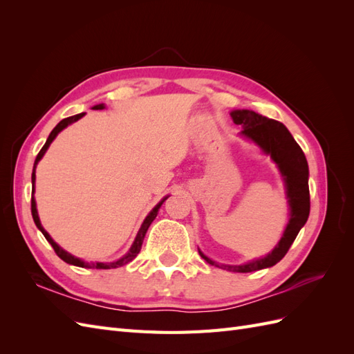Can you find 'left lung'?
Masks as SVG:
<instances>
[{"mask_svg":"<svg viewBox=\"0 0 354 354\" xmlns=\"http://www.w3.org/2000/svg\"><path fill=\"white\" fill-rule=\"evenodd\" d=\"M230 116L234 124L242 127L241 134L261 147V151L270 155L273 162L279 168L285 181L286 198L289 203V221L283 232V236L277 242L274 250L264 259H259L241 266L218 264L208 259L199 251V255L207 263L221 267L229 272L248 273L272 267L279 263L288 250L291 248L298 232L306 224L310 214V192H308V165L304 152L294 140L288 128L274 120H269L263 115L248 109L232 111Z\"/></svg>","mask_w":354,"mask_h":354,"instance_id":"8db88e82","label":"left lung"}]
</instances>
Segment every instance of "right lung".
<instances>
[{"instance_id": "add662e5", "label": "right lung", "mask_w": 354, "mask_h": 354, "mask_svg": "<svg viewBox=\"0 0 354 354\" xmlns=\"http://www.w3.org/2000/svg\"><path fill=\"white\" fill-rule=\"evenodd\" d=\"M93 109L94 111H102V109H104V104L103 103H100V104H95V106H93ZM85 113L82 112V113H78V115H73V116H69V118H65V120H62L55 128H53V131L50 133V136H48V138H47V142H46V145L42 146V149L39 151V153L37 155V159H35V164H34V169H32V189L35 190V168H37V165H38V162L41 160V158L44 156V153L47 152V149H48V146L51 145V142L55 140L56 138V136L63 130V128H66L68 125H71L72 122H77L78 120H81V118L84 116ZM34 190H32V199H30V211H32V217H34V221H35V224H37V227L42 232V234H44V238L50 242V245L53 246V250H55V252L60 257V259L65 261V263H68V264H73V266H78V267H88V269H116V267H121V266H124V264H127V263H130L131 260H134L136 257H137V254L140 252V250H142V243H143V239H145V236H146V232H147V229H149V226H151V223L155 220V217L158 216V211H159V208H160V205H162V203L165 202V199L168 198H164L162 201H160L158 205L149 212V216L145 218V221H143V224H142V227H140V230H138V233H137V236H136V239H134V242H133V245H131V248H130V251H128L122 259H120V260H116V261H113V263H85L84 260H81V259H77V257H73L72 254H69V252H66L65 250L63 248H60V246L51 239V236L50 234L44 230V227L41 226V221H39V217H38V211H37V202H35V199H34Z\"/></svg>"}]
</instances>
